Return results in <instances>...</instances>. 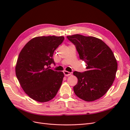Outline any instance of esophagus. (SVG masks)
I'll use <instances>...</instances> for the list:
<instances>
[{"label":"esophagus","mask_w":130,"mask_h":130,"mask_svg":"<svg viewBox=\"0 0 130 130\" xmlns=\"http://www.w3.org/2000/svg\"><path fill=\"white\" fill-rule=\"evenodd\" d=\"M63 73H64V75L65 76H69V75H70L72 74V73H70V72H67V71H64L63 72Z\"/></svg>","instance_id":"34e87169"}]
</instances>
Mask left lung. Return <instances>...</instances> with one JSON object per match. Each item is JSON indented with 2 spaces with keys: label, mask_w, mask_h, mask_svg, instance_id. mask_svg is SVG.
<instances>
[{
  "label": "left lung",
  "mask_w": 130,
  "mask_h": 130,
  "mask_svg": "<svg viewBox=\"0 0 130 130\" xmlns=\"http://www.w3.org/2000/svg\"><path fill=\"white\" fill-rule=\"evenodd\" d=\"M75 45L81 60L86 62V71H75L77 84L74 92L86 101H95L106 93L115 79L118 64L113 53L100 39L76 34L67 36Z\"/></svg>",
  "instance_id": "obj_1"
}]
</instances>
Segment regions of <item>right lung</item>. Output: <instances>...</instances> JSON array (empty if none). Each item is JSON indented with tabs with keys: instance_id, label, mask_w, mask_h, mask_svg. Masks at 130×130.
I'll return each instance as SVG.
<instances>
[{
	"instance_id": "obj_1",
	"label": "right lung",
	"mask_w": 130,
	"mask_h": 130,
	"mask_svg": "<svg viewBox=\"0 0 130 130\" xmlns=\"http://www.w3.org/2000/svg\"><path fill=\"white\" fill-rule=\"evenodd\" d=\"M63 36H39L31 39L19 53L15 74L22 88L31 99L41 103L56 96L64 74L49 68L54 63V51L63 42Z\"/></svg>"
}]
</instances>
